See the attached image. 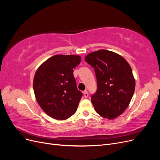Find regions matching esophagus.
<instances>
[{
	"instance_id": "obj_1",
	"label": "esophagus",
	"mask_w": 160,
	"mask_h": 160,
	"mask_svg": "<svg viewBox=\"0 0 160 160\" xmlns=\"http://www.w3.org/2000/svg\"><path fill=\"white\" fill-rule=\"evenodd\" d=\"M83 95H84V97L85 98H88V96H89V94H88V91H84L83 92Z\"/></svg>"
}]
</instances>
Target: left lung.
Returning <instances> with one entry per match:
<instances>
[{"instance_id":"obj_1","label":"left lung","mask_w":160,"mask_h":160,"mask_svg":"<svg viewBox=\"0 0 160 160\" xmlns=\"http://www.w3.org/2000/svg\"><path fill=\"white\" fill-rule=\"evenodd\" d=\"M94 68L98 90L91 96L95 111L104 118L113 119L122 115L132 99L135 81L128 62L118 53L101 49L85 57Z\"/></svg>"}]
</instances>
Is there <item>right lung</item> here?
<instances>
[{
    "label": "right lung",
    "instance_id": "1",
    "mask_svg": "<svg viewBox=\"0 0 160 160\" xmlns=\"http://www.w3.org/2000/svg\"><path fill=\"white\" fill-rule=\"evenodd\" d=\"M75 55H56L39 66L33 79L37 103L51 118L65 120L77 109L81 92L77 88L73 69L81 62Z\"/></svg>",
    "mask_w": 160,
    "mask_h": 160
}]
</instances>
